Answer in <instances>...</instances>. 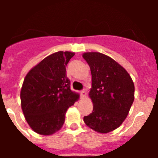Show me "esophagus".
I'll list each match as a JSON object with an SVG mask.
<instances>
[{"instance_id": "1", "label": "esophagus", "mask_w": 158, "mask_h": 158, "mask_svg": "<svg viewBox=\"0 0 158 158\" xmlns=\"http://www.w3.org/2000/svg\"><path fill=\"white\" fill-rule=\"evenodd\" d=\"M86 96V92L85 91V90H83V91L81 92V97L82 99L85 98Z\"/></svg>"}]
</instances>
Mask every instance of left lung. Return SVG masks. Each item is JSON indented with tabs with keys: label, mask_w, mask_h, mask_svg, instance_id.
Here are the masks:
<instances>
[{
	"label": "left lung",
	"mask_w": 158,
	"mask_h": 158,
	"mask_svg": "<svg viewBox=\"0 0 158 158\" xmlns=\"http://www.w3.org/2000/svg\"><path fill=\"white\" fill-rule=\"evenodd\" d=\"M90 67L93 110L84 122L93 131H114L127 116L135 99V85L127 71L114 59L99 52L83 54Z\"/></svg>",
	"instance_id": "obj_1"
}]
</instances>
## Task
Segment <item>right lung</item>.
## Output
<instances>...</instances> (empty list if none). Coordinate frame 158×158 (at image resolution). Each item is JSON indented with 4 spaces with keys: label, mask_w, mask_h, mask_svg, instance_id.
<instances>
[{
    "label": "right lung",
    "mask_w": 158,
    "mask_h": 158,
    "mask_svg": "<svg viewBox=\"0 0 158 158\" xmlns=\"http://www.w3.org/2000/svg\"><path fill=\"white\" fill-rule=\"evenodd\" d=\"M74 53L58 51L45 58L25 77L20 91L21 107L27 123L42 135L62 128L65 113L79 94L70 89L65 66Z\"/></svg>",
    "instance_id": "add662e5"
}]
</instances>
